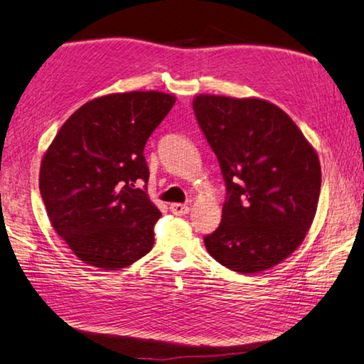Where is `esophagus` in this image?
Segmentation results:
<instances>
[{
  "mask_svg": "<svg viewBox=\"0 0 364 364\" xmlns=\"http://www.w3.org/2000/svg\"><path fill=\"white\" fill-rule=\"evenodd\" d=\"M170 211L173 215L181 216V215H188L189 213V207H188V205H184V203H171L170 205Z\"/></svg>",
  "mask_w": 364,
  "mask_h": 364,
  "instance_id": "1",
  "label": "esophagus"
}]
</instances>
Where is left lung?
I'll return each instance as SVG.
<instances>
[{
	"instance_id": "left-lung-1",
	"label": "left lung",
	"mask_w": 364,
	"mask_h": 364,
	"mask_svg": "<svg viewBox=\"0 0 364 364\" xmlns=\"http://www.w3.org/2000/svg\"><path fill=\"white\" fill-rule=\"evenodd\" d=\"M193 108L226 184L220 226L203 237L207 251L242 274L275 266L314 221L318 156L285 111L266 100L197 95Z\"/></svg>"
}]
</instances>
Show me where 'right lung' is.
<instances>
[{
	"instance_id": "1",
	"label": "right lung",
	"mask_w": 364,
	"mask_h": 364,
	"mask_svg": "<svg viewBox=\"0 0 364 364\" xmlns=\"http://www.w3.org/2000/svg\"><path fill=\"white\" fill-rule=\"evenodd\" d=\"M173 103V95L154 90L95 98L68 117L44 154L46 211L85 264L119 270L153 248L161 211L146 194L143 151Z\"/></svg>"
}]
</instances>
